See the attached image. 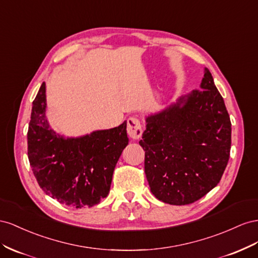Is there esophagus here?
Segmentation results:
<instances>
[{"mask_svg":"<svg viewBox=\"0 0 258 258\" xmlns=\"http://www.w3.org/2000/svg\"><path fill=\"white\" fill-rule=\"evenodd\" d=\"M127 134L131 138L138 139L141 138L143 135V127L141 121H139L137 117L131 116L127 120Z\"/></svg>","mask_w":258,"mask_h":258,"instance_id":"1","label":"esophagus"}]
</instances>
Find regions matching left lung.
Returning <instances> with one entry per match:
<instances>
[{
	"mask_svg": "<svg viewBox=\"0 0 258 258\" xmlns=\"http://www.w3.org/2000/svg\"><path fill=\"white\" fill-rule=\"evenodd\" d=\"M139 145L147 180L160 201L190 204L217 186L229 160L231 122L208 68L200 90L146 116Z\"/></svg>",
	"mask_w": 258,
	"mask_h": 258,
	"instance_id": "obj_1",
	"label": "left lung"
}]
</instances>
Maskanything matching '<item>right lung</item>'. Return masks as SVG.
Listing matches in <instances>:
<instances>
[{
    "mask_svg": "<svg viewBox=\"0 0 258 258\" xmlns=\"http://www.w3.org/2000/svg\"><path fill=\"white\" fill-rule=\"evenodd\" d=\"M46 107L43 82L28 128V158L39 186L68 207H94L108 196L116 162L128 144L126 121L113 128L64 137L50 127Z\"/></svg>",
    "mask_w": 258,
    "mask_h": 258,
    "instance_id": "add662e5",
    "label": "right lung"
}]
</instances>
